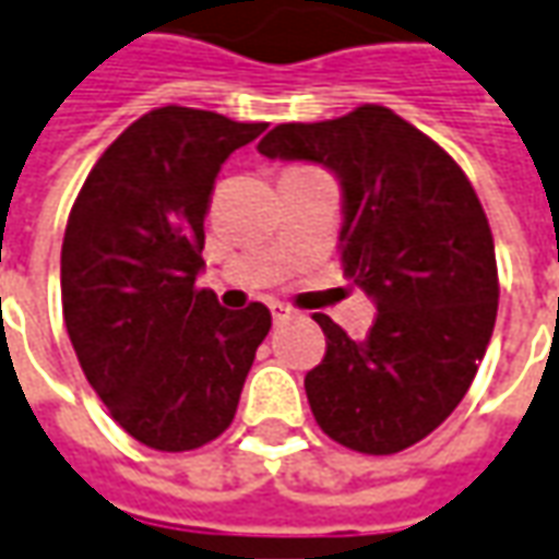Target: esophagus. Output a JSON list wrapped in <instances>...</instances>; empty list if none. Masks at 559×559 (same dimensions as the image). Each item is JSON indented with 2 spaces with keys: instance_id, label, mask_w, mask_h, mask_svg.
<instances>
[{
  "instance_id": "obj_1",
  "label": "esophagus",
  "mask_w": 559,
  "mask_h": 559,
  "mask_svg": "<svg viewBox=\"0 0 559 559\" xmlns=\"http://www.w3.org/2000/svg\"><path fill=\"white\" fill-rule=\"evenodd\" d=\"M271 313H273V323H286L292 320V310L286 305H271Z\"/></svg>"
}]
</instances>
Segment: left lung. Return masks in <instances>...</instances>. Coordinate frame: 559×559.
I'll return each mask as SVG.
<instances>
[{
  "instance_id": "8db88e82",
  "label": "left lung",
  "mask_w": 559,
  "mask_h": 559,
  "mask_svg": "<svg viewBox=\"0 0 559 559\" xmlns=\"http://www.w3.org/2000/svg\"><path fill=\"white\" fill-rule=\"evenodd\" d=\"M258 150L338 175L341 267L378 307L362 341L313 317L325 357L305 378L310 412L354 452H403L462 403L496 329V242L480 200L437 141L378 104L283 122Z\"/></svg>"
}]
</instances>
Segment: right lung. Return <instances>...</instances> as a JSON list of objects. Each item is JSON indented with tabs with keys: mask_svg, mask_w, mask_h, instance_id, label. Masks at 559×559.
I'll use <instances>...</instances> for the list:
<instances>
[{
	"mask_svg": "<svg viewBox=\"0 0 559 559\" xmlns=\"http://www.w3.org/2000/svg\"><path fill=\"white\" fill-rule=\"evenodd\" d=\"M267 122L156 107L100 153L70 209L61 301L79 366L119 428L159 452L234 421L271 310L197 286L215 178Z\"/></svg>",
	"mask_w": 559,
	"mask_h": 559,
	"instance_id": "obj_1",
	"label": "right lung"
}]
</instances>
